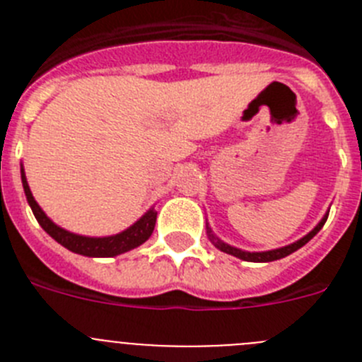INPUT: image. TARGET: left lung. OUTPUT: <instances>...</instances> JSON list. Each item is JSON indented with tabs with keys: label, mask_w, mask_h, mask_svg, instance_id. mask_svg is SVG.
<instances>
[{
	"label": "left lung",
	"mask_w": 362,
	"mask_h": 362,
	"mask_svg": "<svg viewBox=\"0 0 362 362\" xmlns=\"http://www.w3.org/2000/svg\"><path fill=\"white\" fill-rule=\"evenodd\" d=\"M326 219H328V214H326V216L319 221V225L315 226L312 232L306 233L305 238H300L299 241L292 243V245H288V246H283V248H276V250H268V252H245V250H239V248H235V246L226 245V243H223L221 239H217L216 235H214L212 228H210L209 225H206V233H209V239L212 241V245L216 246V248H219L221 252H225V254L233 255V257H239V259H243V261H252V263H270V261H277V259L286 257V255H290L292 252L299 250L300 246H305L306 243H308L310 239H312L313 235H315V233H317L322 226H325Z\"/></svg>",
	"instance_id": "left-lung-1"
}]
</instances>
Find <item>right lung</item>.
Returning a JSON list of instances; mask_svg holds the SVG:
<instances>
[{"mask_svg":"<svg viewBox=\"0 0 362 362\" xmlns=\"http://www.w3.org/2000/svg\"><path fill=\"white\" fill-rule=\"evenodd\" d=\"M21 183H23L25 196H27L28 204H30L34 217L41 225V228L49 233L50 238L56 239L59 245L69 248L70 252L79 255H86V257H114V255L124 254V252L132 250L136 246L143 245L146 239L152 235L153 226H156V217L158 212L150 209L145 216L139 221H136L130 228L123 230V232L116 233V235H108V238H86V235H78L69 230L57 226L56 223L47 217V214L40 209V204L36 203L34 196H32L30 188H28L27 177H25V170L21 166Z\"/></svg>","mask_w":362,"mask_h":362,"instance_id":"1","label":"right lung"}]
</instances>
